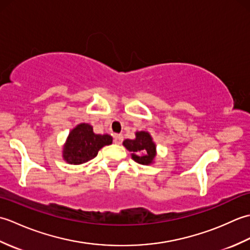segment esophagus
I'll return each instance as SVG.
<instances>
[{"instance_id":"obj_1","label":"esophagus","mask_w":250,"mask_h":250,"mask_svg":"<svg viewBox=\"0 0 250 250\" xmlns=\"http://www.w3.org/2000/svg\"><path fill=\"white\" fill-rule=\"evenodd\" d=\"M122 140H124V136H122L121 134H115L114 135V143L117 145H120Z\"/></svg>"}]
</instances>
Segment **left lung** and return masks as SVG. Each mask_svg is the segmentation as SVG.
Returning <instances> with one entry per match:
<instances>
[{
	"instance_id": "1",
	"label": "left lung",
	"mask_w": 250,
	"mask_h": 250,
	"mask_svg": "<svg viewBox=\"0 0 250 250\" xmlns=\"http://www.w3.org/2000/svg\"><path fill=\"white\" fill-rule=\"evenodd\" d=\"M131 152V157L143 166H150L155 163L157 157V145L152 136L147 131H136L134 140H125L122 143Z\"/></svg>"
}]
</instances>
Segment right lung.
Listing matches in <instances>:
<instances>
[{
	"label": "right lung",
	"instance_id": "1",
	"mask_svg": "<svg viewBox=\"0 0 250 250\" xmlns=\"http://www.w3.org/2000/svg\"><path fill=\"white\" fill-rule=\"evenodd\" d=\"M113 137L108 134H95L89 124H79L68 133L63 145L62 158L66 163L79 166L97 157L99 150L110 145Z\"/></svg>",
	"mask_w": 250,
	"mask_h": 250
}]
</instances>
